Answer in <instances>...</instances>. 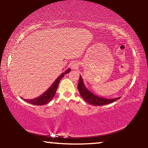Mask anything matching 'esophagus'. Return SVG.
<instances>
[{"label":"esophagus","mask_w":148,"mask_h":148,"mask_svg":"<svg viewBox=\"0 0 148 148\" xmlns=\"http://www.w3.org/2000/svg\"><path fill=\"white\" fill-rule=\"evenodd\" d=\"M71 68L72 69H77V63L76 62H72L71 64Z\"/></svg>","instance_id":"esophagus-1"}]
</instances>
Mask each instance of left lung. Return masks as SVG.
Here are the masks:
<instances>
[{"label":"left lung","mask_w":148,"mask_h":148,"mask_svg":"<svg viewBox=\"0 0 148 148\" xmlns=\"http://www.w3.org/2000/svg\"><path fill=\"white\" fill-rule=\"evenodd\" d=\"M77 89H78L79 94L82 98L87 102H88L89 104L94 105V106L106 105L116 101L121 98V97H117V98L114 99H106L99 97L97 95H95L91 91H90L85 86L82 76H79L78 85H77Z\"/></svg>","instance_id":"1"}]
</instances>
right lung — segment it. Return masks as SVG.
Masks as SVG:
<instances>
[{"label":"right lung","instance_id":"1","mask_svg":"<svg viewBox=\"0 0 148 148\" xmlns=\"http://www.w3.org/2000/svg\"><path fill=\"white\" fill-rule=\"evenodd\" d=\"M70 71H71V69H67L66 71H64L63 73H62L56 79V81L52 84L49 88L47 89V91H45L44 93L40 95V97L33 99H24V101H27L30 104H32L33 105H38V106H42V105L47 104L53 99L55 95H56L59 82L61 81V79L63 77L64 75L68 74Z\"/></svg>","mask_w":148,"mask_h":148}]
</instances>
